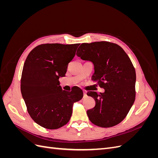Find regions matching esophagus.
Wrapping results in <instances>:
<instances>
[{
    "label": "esophagus",
    "mask_w": 158,
    "mask_h": 158,
    "mask_svg": "<svg viewBox=\"0 0 158 158\" xmlns=\"http://www.w3.org/2000/svg\"><path fill=\"white\" fill-rule=\"evenodd\" d=\"M84 96H86V95H87V92H85V91H84Z\"/></svg>",
    "instance_id": "obj_1"
}]
</instances>
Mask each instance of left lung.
<instances>
[{"mask_svg": "<svg viewBox=\"0 0 158 158\" xmlns=\"http://www.w3.org/2000/svg\"><path fill=\"white\" fill-rule=\"evenodd\" d=\"M76 55L94 66L93 80L105 89L103 93L88 92L95 101L87 111L89 121L100 127H111L127 116L135 100L136 72L121 47L107 41L82 44Z\"/></svg>", "mask_w": 158, "mask_h": 158, "instance_id": "obj_1", "label": "left lung"}]
</instances>
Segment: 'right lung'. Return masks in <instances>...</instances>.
<instances>
[{"instance_id":"1","label":"right lung","mask_w":158,"mask_h":158,"mask_svg":"<svg viewBox=\"0 0 158 158\" xmlns=\"http://www.w3.org/2000/svg\"><path fill=\"white\" fill-rule=\"evenodd\" d=\"M79 44H47L35 47L27 56L21 78V92L30 117L38 125L57 129L70 119L75 102L82 90L63 91L59 79L64 77Z\"/></svg>"}]
</instances>
